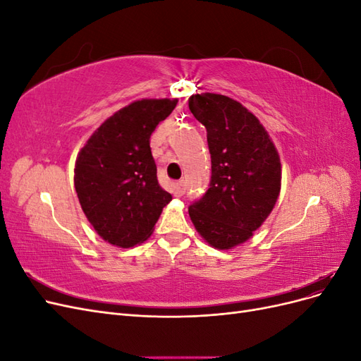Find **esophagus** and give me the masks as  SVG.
Returning <instances> with one entry per match:
<instances>
[{
  "label": "esophagus",
  "mask_w": 361,
  "mask_h": 361,
  "mask_svg": "<svg viewBox=\"0 0 361 361\" xmlns=\"http://www.w3.org/2000/svg\"><path fill=\"white\" fill-rule=\"evenodd\" d=\"M185 182L183 180H179V182H176L173 185V194L176 195V197H180V195H183L185 194Z\"/></svg>",
  "instance_id": "34e87169"
}]
</instances>
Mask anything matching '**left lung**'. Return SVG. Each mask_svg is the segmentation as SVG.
I'll return each instance as SVG.
<instances>
[{
  "label": "left lung",
  "instance_id": "8db88e82",
  "mask_svg": "<svg viewBox=\"0 0 361 361\" xmlns=\"http://www.w3.org/2000/svg\"><path fill=\"white\" fill-rule=\"evenodd\" d=\"M192 116L206 128L212 176L188 212L204 241L218 250L245 243L262 226L280 194L279 152L259 118L228 96L192 94Z\"/></svg>",
  "mask_w": 361,
  "mask_h": 361
}]
</instances>
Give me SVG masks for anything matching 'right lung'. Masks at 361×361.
<instances>
[{"instance_id": "1", "label": "right lung", "mask_w": 361, "mask_h": 361, "mask_svg": "<svg viewBox=\"0 0 361 361\" xmlns=\"http://www.w3.org/2000/svg\"><path fill=\"white\" fill-rule=\"evenodd\" d=\"M178 99H141L118 110L97 128L75 162V190L96 233L130 248L154 232L171 200L157 179L150 135Z\"/></svg>"}]
</instances>
